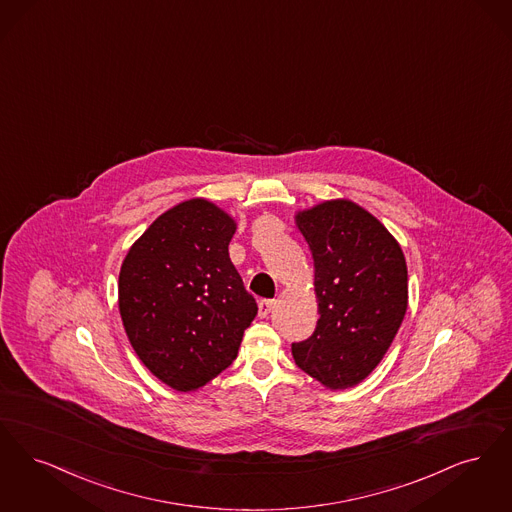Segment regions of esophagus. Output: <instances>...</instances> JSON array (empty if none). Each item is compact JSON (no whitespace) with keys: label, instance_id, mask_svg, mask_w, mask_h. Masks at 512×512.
Wrapping results in <instances>:
<instances>
[{"label":"esophagus","instance_id":"34e87169","mask_svg":"<svg viewBox=\"0 0 512 512\" xmlns=\"http://www.w3.org/2000/svg\"><path fill=\"white\" fill-rule=\"evenodd\" d=\"M273 306H275V300H267V298L260 300V302H258V313H260V317H267L269 312L273 310Z\"/></svg>","mask_w":512,"mask_h":512}]
</instances>
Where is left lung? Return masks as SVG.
<instances>
[{
	"label": "left lung",
	"mask_w": 512,
	"mask_h": 512,
	"mask_svg": "<svg viewBox=\"0 0 512 512\" xmlns=\"http://www.w3.org/2000/svg\"><path fill=\"white\" fill-rule=\"evenodd\" d=\"M296 225L312 250L317 327L292 344L296 365L329 390L369 377L407 312V264L394 235L348 199L300 210Z\"/></svg>",
	"instance_id": "obj_1"
}]
</instances>
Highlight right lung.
I'll return each instance as SVG.
<instances>
[{
    "instance_id": "1",
    "label": "right lung",
    "mask_w": 512,
    "mask_h": 512,
    "mask_svg": "<svg viewBox=\"0 0 512 512\" xmlns=\"http://www.w3.org/2000/svg\"><path fill=\"white\" fill-rule=\"evenodd\" d=\"M235 229L214 202L183 200L147 227L120 267L118 310L130 344L178 392L227 369L258 313L229 258Z\"/></svg>"
}]
</instances>
